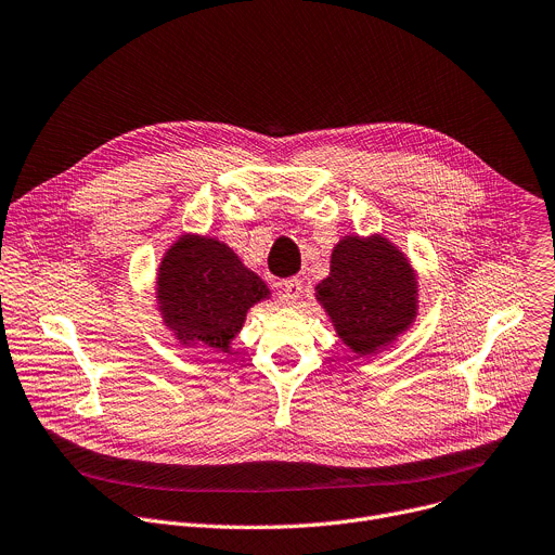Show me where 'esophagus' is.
Masks as SVG:
<instances>
[{"label":"esophagus","instance_id":"1","mask_svg":"<svg viewBox=\"0 0 555 555\" xmlns=\"http://www.w3.org/2000/svg\"><path fill=\"white\" fill-rule=\"evenodd\" d=\"M281 292L285 296V300H289V304H296V300L300 298V294H304V283H300V279H285L281 283Z\"/></svg>","mask_w":555,"mask_h":555}]
</instances>
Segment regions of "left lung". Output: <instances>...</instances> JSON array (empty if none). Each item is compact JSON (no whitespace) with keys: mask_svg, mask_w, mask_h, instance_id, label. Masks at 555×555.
Here are the masks:
<instances>
[{"mask_svg":"<svg viewBox=\"0 0 555 555\" xmlns=\"http://www.w3.org/2000/svg\"><path fill=\"white\" fill-rule=\"evenodd\" d=\"M317 289L338 336L357 354L385 345L416 317L414 272L385 238H343Z\"/></svg>","mask_w":555,"mask_h":555,"instance_id":"obj_1","label":"left lung"}]
</instances>
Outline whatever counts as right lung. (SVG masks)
Returning a JSON list of instances; mask_svg holds the SVG:
<instances>
[{
    "mask_svg": "<svg viewBox=\"0 0 555 555\" xmlns=\"http://www.w3.org/2000/svg\"><path fill=\"white\" fill-rule=\"evenodd\" d=\"M266 296V283L215 238H179L159 268L166 323L196 345L225 347L245 312Z\"/></svg>",
    "mask_w": 555,
    "mask_h": 555,
    "instance_id": "right-lung-1",
    "label": "right lung"
}]
</instances>
